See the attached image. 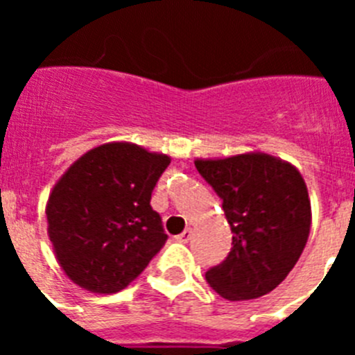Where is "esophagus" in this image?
Wrapping results in <instances>:
<instances>
[{"instance_id":"esophagus-1","label":"esophagus","mask_w":355,"mask_h":355,"mask_svg":"<svg viewBox=\"0 0 355 355\" xmlns=\"http://www.w3.org/2000/svg\"><path fill=\"white\" fill-rule=\"evenodd\" d=\"M190 238H192V229H184L183 233L175 236V240L181 241V243H187V241L190 240Z\"/></svg>"}]
</instances>
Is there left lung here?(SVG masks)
I'll use <instances>...</instances> for the list:
<instances>
[{
  "mask_svg": "<svg viewBox=\"0 0 355 355\" xmlns=\"http://www.w3.org/2000/svg\"><path fill=\"white\" fill-rule=\"evenodd\" d=\"M196 168L220 197L233 241L206 281L227 300H249L283 283L306 247L311 202L293 165L263 153L197 159Z\"/></svg>",
  "mask_w": 355,
  "mask_h": 355,
  "instance_id": "left-lung-1",
  "label": "left lung"
}]
</instances>
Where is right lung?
I'll return each mask as SVG.
<instances>
[{
  "label": "right lung",
  "mask_w": 355,
  "mask_h": 355,
  "mask_svg": "<svg viewBox=\"0 0 355 355\" xmlns=\"http://www.w3.org/2000/svg\"><path fill=\"white\" fill-rule=\"evenodd\" d=\"M171 158L135 144L89 150L55 184L48 233L69 279L94 293H117L139 277L167 234L150 193Z\"/></svg>",
  "instance_id": "1"
}]
</instances>
